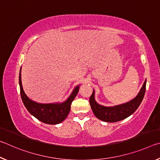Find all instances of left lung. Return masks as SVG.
I'll list each match as a JSON object with an SVG mask.
<instances>
[{"label": "left lung", "mask_w": 160, "mask_h": 160, "mask_svg": "<svg viewBox=\"0 0 160 160\" xmlns=\"http://www.w3.org/2000/svg\"><path fill=\"white\" fill-rule=\"evenodd\" d=\"M146 82L147 81L145 80L138 94L135 98L128 102L113 107H105L98 104L95 100V94L93 90V92L90 98V104L94 114L99 120L109 123L117 122L128 117L136 111L141 104L145 93Z\"/></svg>", "instance_id": "left-lung-1"}]
</instances>
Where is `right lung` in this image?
Returning <instances> with one entry per match:
<instances>
[{"mask_svg": "<svg viewBox=\"0 0 160 160\" xmlns=\"http://www.w3.org/2000/svg\"><path fill=\"white\" fill-rule=\"evenodd\" d=\"M21 70L22 67L20 68V75H19L20 94L23 104L28 112L38 120L44 123L55 125L63 121L68 115L70 110V105L78 93L80 85L75 87L66 101L63 102L42 104V103L34 102L27 96L22 85Z\"/></svg>", "mask_w": 160, "mask_h": 160, "instance_id": "right-lung-1", "label": "right lung"}]
</instances>
